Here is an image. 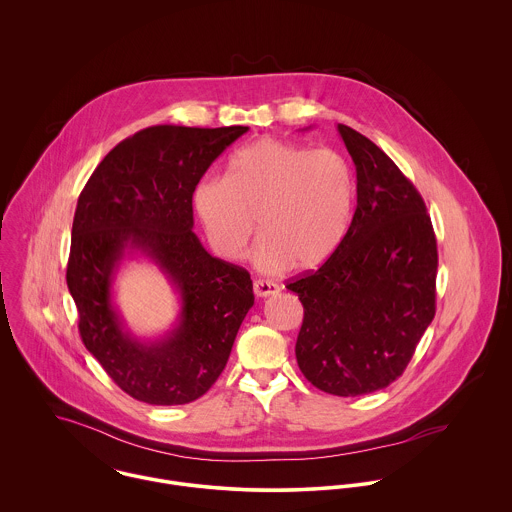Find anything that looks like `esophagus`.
Wrapping results in <instances>:
<instances>
[{"label": "esophagus", "mask_w": 512, "mask_h": 512, "mask_svg": "<svg viewBox=\"0 0 512 512\" xmlns=\"http://www.w3.org/2000/svg\"><path fill=\"white\" fill-rule=\"evenodd\" d=\"M280 292V286L272 280H254V293L256 297H268Z\"/></svg>", "instance_id": "34e87169"}]
</instances>
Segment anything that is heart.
<instances>
[{
    "instance_id": "obj_1",
    "label": "heart",
    "mask_w": 512,
    "mask_h": 512,
    "mask_svg": "<svg viewBox=\"0 0 512 512\" xmlns=\"http://www.w3.org/2000/svg\"><path fill=\"white\" fill-rule=\"evenodd\" d=\"M355 203L347 159L333 149L260 140L236 151L224 181L203 179L193 207L211 248L242 258L258 224L254 262L264 272L313 270L345 238Z\"/></svg>"
}]
</instances>
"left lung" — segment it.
<instances>
[{"instance_id": "left-lung-1", "label": "left lung", "mask_w": 512, "mask_h": 512, "mask_svg": "<svg viewBox=\"0 0 512 512\" xmlns=\"http://www.w3.org/2000/svg\"><path fill=\"white\" fill-rule=\"evenodd\" d=\"M357 169V209L325 264L288 284L303 305L295 359L335 396L386 388L436 315L438 244L426 203L396 163L339 124Z\"/></svg>"}]
</instances>
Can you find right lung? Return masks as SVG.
<instances>
[{
  "label": "right lung",
  "mask_w": 512,
  "mask_h": 512,
  "mask_svg": "<svg viewBox=\"0 0 512 512\" xmlns=\"http://www.w3.org/2000/svg\"><path fill=\"white\" fill-rule=\"evenodd\" d=\"M246 126H151L120 142L84 185L73 220L67 286L88 353L132 398L177 406L220 376L254 305L250 274L211 256L193 232V191ZM142 253L180 293L176 327L138 340L113 303L124 257Z\"/></svg>",
  "instance_id": "add662e5"
}]
</instances>
